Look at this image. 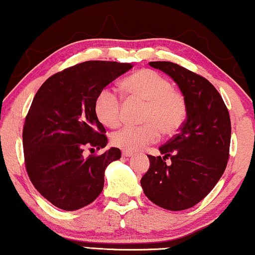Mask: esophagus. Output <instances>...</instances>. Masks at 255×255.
I'll return each instance as SVG.
<instances>
[{
    "mask_svg": "<svg viewBox=\"0 0 255 255\" xmlns=\"http://www.w3.org/2000/svg\"><path fill=\"white\" fill-rule=\"evenodd\" d=\"M122 155H123L124 157H130L132 155V152H128V150H123V152H122Z\"/></svg>",
    "mask_w": 255,
    "mask_h": 255,
    "instance_id": "34e87169",
    "label": "esophagus"
}]
</instances>
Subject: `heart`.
I'll list each match as a JSON object with an SVG mask.
<instances>
[{
  "label": "heart",
  "instance_id": "heart-1",
  "mask_svg": "<svg viewBox=\"0 0 255 255\" xmlns=\"http://www.w3.org/2000/svg\"><path fill=\"white\" fill-rule=\"evenodd\" d=\"M128 100L146 102L142 125H127L112 134V142L124 150H138L156 141L160 132L172 135L178 132L187 117L185 95L172 88L167 77L152 69L135 71L122 82ZM95 115L108 128H115L122 121V98L110 88L99 92L94 101Z\"/></svg>",
  "mask_w": 255,
  "mask_h": 255
}]
</instances>
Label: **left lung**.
<instances>
[{"instance_id": "obj_1", "label": "left lung", "mask_w": 255, "mask_h": 255, "mask_svg": "<svg viewBox=\"0 0 255 255\" xmlns=\"http://www.w3.org/2000/svg\"><path fill=\"white\" fill-rule=\"evenodd\" d=\"M178 85L187 101V119L160 147L163 157L147 155L149 169L141 178L143 193L168 210L193 207L216 185L229 160L231 122L221 94L205 77L172 62H149ZM170 158L172 163L165 160Z\"/></svg>"}]
</instances>
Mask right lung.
Listing matches in <instances>:
<instances>
[{
    "mask_svg": "<svg viewBox=\"0 0 255 255\" xmlns=\"http://www.w3.org/2000/svg\"><path fill=\"white\" fill-rule=\"evenodd\" d=\"M132 66L83 62L49 77L36 92L23 128L25 168L35 189L57 208L77 210L93 202L103 190L107 165L121 158L115 147L87 157L84 150L106 147L95 98Z\"/></svg>",
    "mask_w": 255,
    "mask_h": 255,
    "instance_id": "obj_1",
    "label": "right lung"
}]
</instances>
